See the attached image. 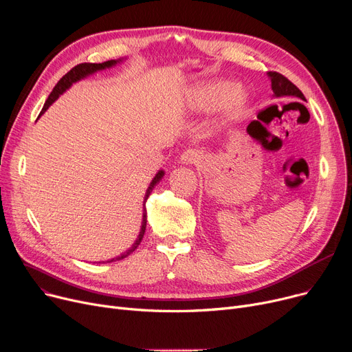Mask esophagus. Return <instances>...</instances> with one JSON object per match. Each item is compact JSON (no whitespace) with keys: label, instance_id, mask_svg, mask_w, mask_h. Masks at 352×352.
Returning <instances> with one entry per match:
<instances>
[{"label":"esophagus","instance_id":"34e87169","mask_svg":"<svg viewBox=\"0 0 352 352\" xmlns=\"http://www.w3.org/2000/svg\"><path fill=\"white\" fill-rule=\"evenodd\" d=\"M201 155L197 150H192V148H188V150L184 151L181 154V162L182 164H197L199 162Z\"/></svg>","mask_w":352,"mask_h":352}]
</instances>
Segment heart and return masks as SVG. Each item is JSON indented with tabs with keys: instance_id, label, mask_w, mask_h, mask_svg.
<instances>
[{
	"instance_id": "heart-1",
	"label": "heart",
	"mask_w": 352,
	"mask_h": 352,
	"mask_svg": "<svg viewBox=\"0 0 352 352\" xmlns=\"http://www.w3.org/2000/svg\"><path fill=\"white\" fill-rule=\"evenodd\" d=\"M230 92H231V87L228 84H214L206 91L204 97H206L207 102H219V101L226 100V97L230 96ZM243 100H244V96L241 91L239 89L232 91L231 98H230L232 108H238L243 104Z\"/></svg>"
}]
</instances>
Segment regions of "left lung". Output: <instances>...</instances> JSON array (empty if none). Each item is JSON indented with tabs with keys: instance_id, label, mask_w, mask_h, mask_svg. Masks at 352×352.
<instances>
[{
	"instance_id": "obj_1",
	"label": "left lung",
	"mask_w": 352,
	"mask_h": 352,
	"mask_svg": "<svg viewBox=\"0 0 352 352\" xmlns=\"http://www.w3.org/2000/svg\"><path fill=\"white\" fill-rule=\"evenodd\" d=\"M268 77L271 78V87H272V91L276 97H298L301 100H305L304 94L300 91V88L297 85H294L287 77H284L283 74L276 72V71H270L268 72ZM256 121H252L250 126H252Z\"/></svg>"
}]
</instances>
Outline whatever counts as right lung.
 Returning a JSON list of instances; mask_svg holds the SVG:
<instances>
[{"label": "right lung", "mask_w": 352, "mask_h": 352, "mask_svg": "<svg viewBox=\"0 0 352 352\" xmlns=\"http://www.w3.org/2000/svg\"><path fill=\"white\" fill-rule=\"evenodd\" d=\"M117 63H118V61H116V60H109V61H105V63H101V64L82 63V64H78V65H76L74 68H71V69L65 74V76H64V77L57 82V85L54 87V89L51 91V94L48 96V100L45 101L44 107H43V109H41V114H43V113H45L47 108H48V107H50L55 100H57L65 89H68V88L71 87V84H72V82H77L78 80H81V78H84V77L89 76V74L96 72V71H98V69H104V68H108V67H113V65H116ZM162 175H164V171H160V173L154 177L153 182L150 184V187H148V190H146V192H145L144 204H145L146 198L150 197V194H151L153 188L157 186V184L160 182V179L162 178ZM145 212H146V210H145V207H144L142 227H141V232H140V235H138V238H137V241L134 243V245H133L131 248H129L126 252L121 254V255H120V256H117V258H113V260H109L108 263H113V261H117V260H122V258H125V256H128V255L131 254V252H134V251H135V248L140 245L141 239H142V236H144V232H145V228H146V215H145Z\"/></svg>", "instance_id": "1"}]
</instances>
